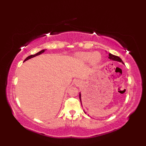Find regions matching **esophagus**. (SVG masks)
Wrapping results in <instances>:
<instances>
[{
    "label": "esophagus",
    "instance_id": "obj_1",
    "mask_svg": "<svg viewBox=\"0 0 146 146\" xmlns=\"http://www.w3.org/2000/svg\"><path fill=\"white\" fill-rule=\"evenodd\" d=\"M78 83V84H80V83H79V82H78V83Z\"/></svg>",
    "mask_w": 146,
    "mask_h": 146
}]
</instances>
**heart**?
<instances>
[{
    "mask_svg": "<svg viewBox=\"0 0 146 146\" xmlns=\"http://www.w3.org/2000/svg\"><path fill=\"white\" fill-rule=\"evenodd\" d=\"M77 57L83 61H88L90 60L92 64L95 65L100 61L102 56L98 52H81L76 54Z\"/></svg>",
    "mask_w": 146,
    "mask_h": 146,
    "instance_id": "1",
    "label": "heart"
}]
</instances>
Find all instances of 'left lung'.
<instances>
[{"label": "left lung", "instance_id": "left-lung-1", "mask_svg": "<svg viewBox=\"0 0 146 146\" xmlns=\"http://www.w3.org/2000/svg\"><path fill=\"white\" fill-rule=\"evenodd\" d=\"M108 58L110 59V60H111L121 62V63H122L123 64L122 60H121V59H120L119 56H115V55H113V54H111L109 53V54H108ZM80 102H81V104H82V101H81V94H80Z\"/></svg>", "mask_w": 146, "mask_h": 146}]
</instances>
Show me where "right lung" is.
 <instances>
[{
	"mask_svg": "<svg viewBox=\"0 0 146 146\" xmlns=\"http://www.w3.org/2000/svg\"><path fill=\"white\" fill-rule=\"evenodd\" d=\"M44 51H45V49H42V50H41V51L38 52V53H36V54H32V55H30V56H29L28 57H27V58L25 59V60H24V61H27V60H29V59H31V58H33V57H35V56H38V55L41 54L43 53V52H44Z\"/></svg>",
	"mask_w": 146,
	"mask_h": 146,
	"instance_id": "1",
	"label": "right lung"
}]
</instances>
